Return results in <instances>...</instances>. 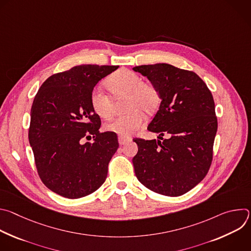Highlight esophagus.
I'll list each match as a JSON object with an SVG mask.
<instances>
[{
  "label": "esophagus",
  "instance_id": "34e87169",
  "mask_svg": "<svg viewBox=\"0 0 251 251\" xmlns=\"http://www.w3.org/2000/svg\"><path fill=\"white\" fill-rule=\"evenodd\" d=\"M118 141H119V144L122 146V145H125L126 143L130 142L131 138L130 137H125V136H119L118 137Z\"/></svg>",
  "mask_w": 251,
  "mask_h": 251
}]
</instances>
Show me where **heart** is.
Wrapping results in <instances>:
<instances>
[{
    "label": "heart",
    "instance_id": "1",
    "mask_svg": "<svg viewBox=\"0 0 251 251\" xmlns=\"http://www.w3.org/2000/svg\"><path fill=\"white\" fill-rule=\"evenodd\" d=\"M106 86L111 95L117 99L126 96L125 110L128 113L118 116L107 123V131L120 136H130L140 129L145 117L142 112L152 113L159 103L157 87L143 81L142 77L132 70L122 68L111 75L106 80ZM91 108L100 118L109 119L113 114V99L100 88H94L90 93Z\"/></svg>",
    "mask_w": 251,
    "mask_h": 251
}]
</instances>
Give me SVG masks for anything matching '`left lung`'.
Listing matches in <instances>:
<instances>
[{
  "instance_id": "left-lung-1",
  "label": "left lung",
  "mask_w": 251,
  "mask_h": 251,
  "mask_svg": "<svg viewBox=\"0 0 251 251\" xmlns=\"http://www.w3.org/2000/svg\"><path fill=\"white\" fill-rule=\"evenodd\" d=\"M133 70L158 89L161 103L148 130L163 140L134 139L139 147L132 160L135 175L157 194L182 196L202 181L211 165L218 130L212 94L191 70L168 63L139 65Z\"/></svg>"
}]
</instances>
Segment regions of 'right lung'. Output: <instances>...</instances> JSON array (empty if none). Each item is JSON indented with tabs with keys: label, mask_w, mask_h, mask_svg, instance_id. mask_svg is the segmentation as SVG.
I'll return each mask as SVG.
<instances>
[{
	"label": "right lung",
	"mask_w": 251,
	"mask_h": 251,
	"mask_svg": "<svg viewBox=\"0 0 251 251\" xmlns=\"http://www.w3.org/2000/svg\"><path fill=\"white\" fill-rule=\"evenodd\" d=\"M118 65L83 64L50 76L35 95L28 128L35 167L53 193L79 199L98 190L117 151L113 132H100L90 93ZM94 138L93 142L83 143Z\"/></svg>",
	"instance_id": "right-lung-1"
}]
</instances>
